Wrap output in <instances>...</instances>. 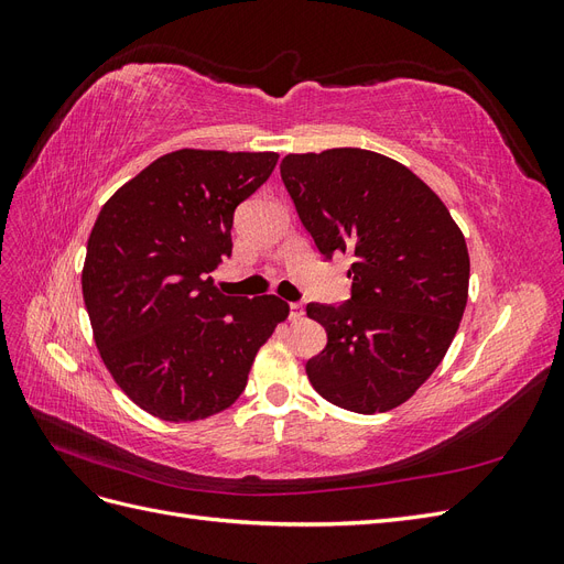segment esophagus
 I'll return each instance as SVG.
<instances>
[{"mask_svg":"<svg viewBox=\"0 0 564 564\" xmlns=\"http://www.w3.org/2000/svg\"><path fill=\"white\" fill-rule=\"evenodd\" d=\"M303 317V305L301 303H289V319L292 322H296V319H301Z\"/></svg>","mask_w":564,"mask_h":564,"instance_id":"34e87169","label":"esophagus"}]
</instances>
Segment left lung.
I'll return each mask as SVG.
<instances>
[{
	"label": "left lung",
	"instance_id": "obj_1",
	"mask_svg": "<svg viewBox=\"0 0 564 564\" xmlns=\"http://www.w3.org/2000/svg\"><path fill=\"white\" fill-rule=\"evenodd\" d=\"M280 174L324 259L352 256L350 299L305 305L327 332L308 379L348 412H388L414 395L456 336L470 278L464 235L429 185L379 152L286 155Z\"/></svg>",
	"mask_w": 564,
	"mask_h": 564
}]
</instances>
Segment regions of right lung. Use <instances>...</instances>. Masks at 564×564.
<instances>
[{
  "mask_svg": "<svg viewBox=\"0 0 564 564\" xmlns=\"http://www.w3.org/2000/svg\"><path fill=\"white\" fill-rule=\"evenodd\" d=\"M278 152L176 150L106 202L82 292L112 379L148 414L199 421L228 409L286 319L278 296H226L209 272L232 253V216Z\"/></svg>",
  "mask_w": 564,
  "mask_h": 564,
  "instance_id": "right-lung-1",
  "label": "right lung"
}]
</instances>
